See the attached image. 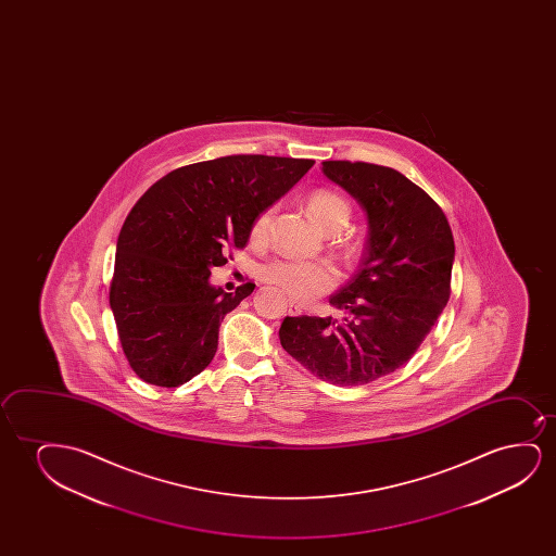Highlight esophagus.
I'll use <instances>...</instances> for the list:
<instances>
[{
    "instance_id": "obj_1",
    "label": "esophagus",
    "mask_w": 556,
    "mask_h": 556,
    "mask_svg": "<svg viewBox=\"0 0 556 556\" xmlns=\"http://www.w3.org/2000/svg\"><path fill=\"white\" fill-rule=\"evenodd\" d=\"M289 313L290 315H302V305H298L296 302H290L289 300Z\"/></svg>"
}]
</instances>
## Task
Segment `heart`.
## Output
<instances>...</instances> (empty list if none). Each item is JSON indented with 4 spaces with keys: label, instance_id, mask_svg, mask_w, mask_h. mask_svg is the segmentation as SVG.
Masks as SVG:
<instances>
[{
    "label": "heart",
    "instance_id": "obj_1",
    "mask_svg": "<svg viewBox=\"0 0 556 556\" xmlns=\"http://www.w3.org/2000/svg\"><path fill=\"white\" fill-rule=\"evenodd\" d=\"M307 211L320 229H343L350 220V205L334 191H313L307 199ZM274 208H266L252 224V236L262 239L266 236ZM264 281L282 290L287 296L307 302L332 289L338 282L334 267L327 262H305V260L275 258L260 267Z\"/></svg>",
    "mask_w": 556,
    "mask_h": 556
}]
</instances>
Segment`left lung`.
<instances>
[{
	"label": "left lung",
	"instance_id": "obj_1",
	"mask_svg": "<svg viewBox=\"0 0 556 556\" xmlns=\"http://www.w3.org/2000/svg\"><path fill=\"white\" fill-rule=\"evenodd\" d=\"M323 173L363 206L365 256L330 296L334 317H285L282 350L319 380L363 386L410 361L448 304L454 237L441 206L395 168L323 161Z\"/></svg>",
	"mask_w": 556,
	"mask_h": 556
}]
</instances>
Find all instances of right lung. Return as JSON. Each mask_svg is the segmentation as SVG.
<instances>
[{"label":"right lung","instance_id":"right-lung-1","mask_svg":"<svg viewBox=\"0 0 556 556\" xmlns=\"http://www.w3.org/2000/svg\"><path fill=\"white\" fill-rule=\"evenodd\" d=\"M313 160L228 155L176 168L153 184L123 224L110 307L123 353L146 383L178 388L211 365L218 328L252 290L208 282L228 249L313 167Z\"/></svg>","mask_w":556,"mask_h":556}]
</instances>
